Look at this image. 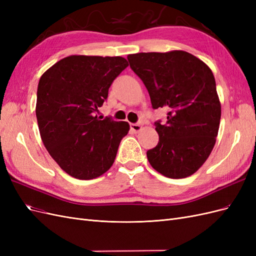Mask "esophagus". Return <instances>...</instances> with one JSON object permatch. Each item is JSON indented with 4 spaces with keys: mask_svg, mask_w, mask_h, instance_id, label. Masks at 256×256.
Wrapping results in <instances>:
<instances>
[{
    "mask_svg": "<svg viewBox=\"0 0 256 256\" xmlns=\"http://www.w3.org/2000/svg\"><path fill=\"white\" fill-rule=\"evenodd\" d=\"M142 126L140 125V124H130V129L134 131V132H138V131L141 130Z\"/></svg>",
    "mask_w": 256,
    "mask_h": 256,
    "instance_id": "1",
    "label": "esophagus"
}]
</instances>
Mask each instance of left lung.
<instances>
[{
  "instance_id": "8db88e82",
  "label": "left lung",
  "mask_w": 256,
  "mask_h": 256,
  "mask_svg": "<svg viewBox=\"0 0 256 256\" xmlns=\"http://www.w3.org/2000/svg\"><path fill=\"white\" fill-rule=\"evenodd\" d=\"M127 58L148 90L152 109L168 110L166 122H154L159 142L146 152L150 166L168 178L196 173L214 148L221 118L210 68L186 51L142 52Z\"/></svg>"
}]
</instances>
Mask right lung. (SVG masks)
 I'll use <instances>...</instances> for the list:
<instances>
[{
	"label": "right lung",
	"instance_id": "add662e5",
	"mask_svg": "<svg viewBox=\"0 0 256 256\" xmlns=\"http://www.w3.org/2000/svg\"><path fill=\"white\" fill-rule=\"evenodd\" d=\"M128 66L120 56H72L58 60L38 83L36 118L44 145L56 164L78 180L109 170L129 124L96 112L113 81Z\"/></svg>",
	"mask_w": 256,
	"mask_h": 256
}]
</instances>
